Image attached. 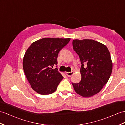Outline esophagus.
I'll return each mask as SVG.
<instances>
[{"label":"esophagus","instance_id":"esophagus-1","mask_svg":"<svg viewBox=\"0 0 125 125\" xmlns=\"http://www.w3.org/2000/svg\"><path fill=\"white\" fill-rule=\"evenodd\" d=\"M66 75L68 77H71V76H72L74 74V72H66Z\"/></svg>","mask_w":125,"mask_h":125}]
</instances>
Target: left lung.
I'll return each instance as SVG.
<instances>
[{"mask_svg":"<svg viewBox=\"0 0 125 125\" xmlns=\"http://www.w3.org/2000/svg\"><path fill=\"white\" fill-rule=\"evenodd\" d=\"M73 47L81 62V80L72 83L75 91L83 97L99 93L107 83L112 73V63L108 48L91 39L73 41Z\"/></svg>","mask_w":125,"mask_h":125,"instance_id":"left-lung-1","label":"left lung"}]
</instances>
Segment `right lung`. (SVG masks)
<instances>
[{
    "instance_id": "add662e5",
    "label": "right lung",
    "mask_w": 125,
    "mask_h": 125,
    "mask_svg": "<svg viewBox=\"0 0 125 125\" xmlns=\"http://www.w3.org/2000/svg\"><path fill=\"white\" fill-rule=\"evenodd\" d=\"M70 38H43L27 49L23 61L24 72L33 90L41 95L56 91L63 77L57 68L59 52ZM57 67V66H56Z\"/></svg>"
}]
</instances>
